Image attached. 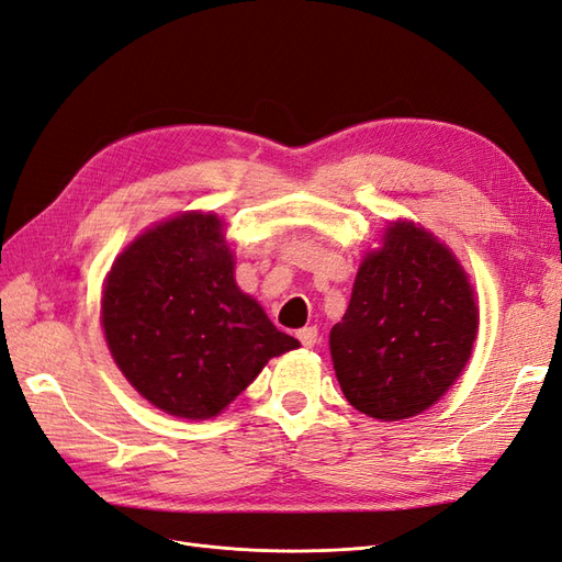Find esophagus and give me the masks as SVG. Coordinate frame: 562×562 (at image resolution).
Returning a JSON list of instances; mask_svg holds the SVG:
<instances>
[{"label": "esophagus", "mask_w": 562, "mask_h": 562, "mask_svg": "<svg viewBox=\"0 0 562 562\" xmlns=\"http://www.w3.org/2000/svg\"><path fill=\"white\" fill-rule=\"evenodd\" d=\"M297 339L302 341V346H306V348H312L314 344H316V339H318V330L314 325H308V327H302V330H297Z\"/></svg>", "instance_id": "esophagus-1"}]
</instances>
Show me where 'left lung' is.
<instances>
[{"instance_id": "1", "label": "left lung", "mask_w": 562, "mask_h": 562, "mask_svg": "<svg viewBox=\"0 0 562 562\" xmlns=\"http://www.w3.org/2000/svg\"><path fill=\"white\" fill-rule=\"evenodd\" d=\"M367 254L330 353L344 397L379 420L412 418L472 356L479 308L465 269L428 229L391 223Z\"/></svg>"}]
</instances>
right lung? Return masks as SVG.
Segmentation results:
<instances>
[{
    "instance_id": "right-lung-1",
    "label": "right lung",
    "mask_w": 562,
    "mask_h": 562,
    "mask_svg": "<svg viewBox=\"0 0 562 562\" xmlns=\"http://www.w3.org/2000/svg\"><path fill=\"white\" fill-rule=\"evenodd\" d=\"M109 351L158 409L218 416L269 358L300 346L241 293L214 214L173 216L115 258L102 293Z\"/></svg>"
}]
</instances>
